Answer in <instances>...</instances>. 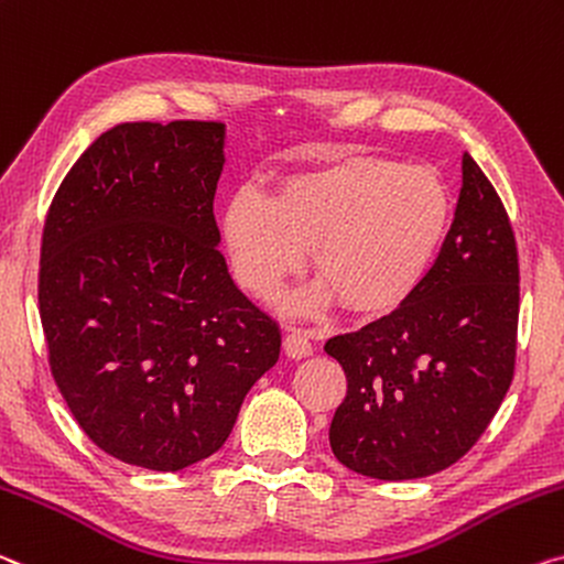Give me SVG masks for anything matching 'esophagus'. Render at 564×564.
<instances>
[{"label":"esophagus","mask_w":564,"mask_h":564,"mask_svg":"<svg viewBox=\"0 0 564 564\" xmlns=\"http://www.w3.org/2000/svg\"><path fill=\"white\" fill-rule=\"evenodd\" d=\"M283 351H285V356H291V359L301 361V359H306V356L314 354V346H311L308 336L303 334L301 328L299 330L291 328L289 334H285V338H283Z\"/></svg>","instance_id":"34e87169"}]
</instances>
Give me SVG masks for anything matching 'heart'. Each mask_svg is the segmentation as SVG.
I'll use <instances>...</instances> for the list:
<instances>
[{
    "label": "heart",
    "mask_w": 564,
    "mask_h": 564,
    "mask_svg": "<svg viewBox=\"0 0 564 564\" xmlns=\"http://www.w3.org/2000/svg\"><path fill=\"white\" fill-rule=\"evenodd\" d=\"M452 198L440 173L391 158H344L283 177L273 200L238 193L223 210L236 281L273 299L303 263L318 279L285 308L324 316L336 303L387 314L414 293L449 234Z\"/></svg>",
    "instance_id": "b5f03b06"
}]
</instances>
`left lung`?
I'll use <instances>...</instances> for the list:
<instances>
[{
  "mask_svg": "<svg viewBox=\"0 0 564 564\" xmlns=\"http://www.w3.org/2000/svg\"><path fill=\"white\" fill-rule=\"evenodd\" d=\"M520 265L502 200L469 153L432 271L389 316L328 338L348 389L328 429L356 475H436L485 434L512 383Z\"/></svg>",
  "mask_w": 564,
  "mask_h": 564,
  "instance_id": "8db88e82",
  "label": "left lung"
}]
</instances>
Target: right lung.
Segmentation results:
<instances>
[{"mask_svg":"<svg viewBox=\"0 0 564 564\" xmlns=\"http://www.w3.org/2000/svg\"><path fill=\"white\" fill-rule=\"evenodd\" d=\"M223 165V122L115 124L79 155L44 220L52 377L89 440L132 467L181 471L216 454L279 361V324L218 250Z\"/></svg>","mask_w":564,"mask_h":564,"instance_id":"add662e5","label":"right lung"}]
</instances>
